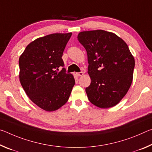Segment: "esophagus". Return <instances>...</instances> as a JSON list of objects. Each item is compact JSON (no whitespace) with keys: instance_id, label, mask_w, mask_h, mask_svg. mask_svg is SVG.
I'll return each mask as SVG.
<instances>
[{"instance_id":"obj_1","label":"esophagus","mask_w":152,"mask_h":152,"mask_svg":"<svg viewBox=\"0 0 152 152\" xmlns=\"http://www.w3.org/2000/svg\"><path fill=\"white\" fill-rule=\"evenodd\" d=\"M83 75V73L82 71L79 72V73H77V76H82Z\"/></svg>"}]
</instances>
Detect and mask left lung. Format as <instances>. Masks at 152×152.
<instances>
[{
	"instance_id": "8db88e82",
	"label": "left lung",
	"mask_w": 152,
	"mask_h": 152,
	"mask_svg": "<svg viewBox=\"0 0 152 152\" xmlns=\"http://www.w3.org/2000/svg\"><path fill=\"white\" fill-rule=\"evenodd\" d=\"M77 39L88 54L91 83L86 91L89 100L102 108L116 105L133 81L135 60L127 44L104 30L80 32Z\"/></svg>"
}]
</instances>
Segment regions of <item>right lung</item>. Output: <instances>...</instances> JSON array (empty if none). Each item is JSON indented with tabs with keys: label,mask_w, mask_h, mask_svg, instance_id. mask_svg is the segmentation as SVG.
<instances>
[{
	"label": "right lung",
	"mask_w": 152,
	"mask_h": 152,
	"mask_svg": "<svg viewBox=\"0 0 152 152\" xmlns=\"http://www.w3.org/2000/svg\"><path fill=\"white\" fill-rule=\"evenodd\" d=\"M71 35L53 34L35 39L19 58L21 86L29 99L44 110L54 111L63 106L75 85L62 58ZM59 67H63L60 72Z\"/></svg>",
	"instance_id": "add662e5"
}]
</instances>
